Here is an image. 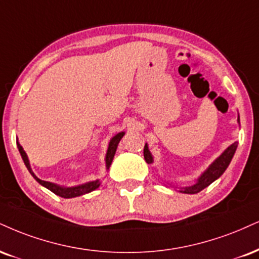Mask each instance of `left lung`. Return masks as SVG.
I'll return each instance as SVG.
<instances>
[{"label":"left lung","mask_w":259,"mask_h":259,"mask_svg":"<svg viewBox=\"0 0 259 259\" xmlns=\"http://www.w3.org/2000/svg\"><path fill=\"white\" fill-rule=\"evenodd\" d=\"M238 123H240L239 117H238ZM236 148H238V142L232 143L228 148L224 149L223 153L208 165L207 169L198 177L197 181H195L193 185L187 186V187L172 186L170 185V183H167V185L172 186L174 188H179V192L181 193H186V194H197V193L202 191L204 188H206L207 186H210L211 183L214 182V181L220 179V177L223 175V172L227 170V167L229 166L230 161H232L233 157H234ZM143 157H145V160L147 164H152L154 161L153 155H152L151 152H149L147 143H146L145 148H143Z\"/></svg>","instance_id":"8db88e82"}]
</instances>
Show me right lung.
<instances>
[{"label": "right lung", "instance_id": "obj_1", "mask_svg": "<svg viewBox=\"0 0 259 259\" xmlns=\"http://www.w3.org/2000/svg\"><path fill=\"white\" fill-rule=\"evenodd\" d=\"M124 132H120L116 134V135L113 136L110 140V143H108V148H107V152H106V157H105V163H106V170L108 171L110 169L111 164H112V160H113L114 158V154H116V151H117V147H118V143L121 140V138L124 136ZM17 146H18V149H19L20 152V155L21 158H23L24 160V164L25 166L27 167V170H29V172L32 175L33 179H35L37 182L39 183L40 186L46 187L47 189H49V191L54 193V194L59 195V197L61 198H76V197H80V195H84V194H88V193L95 191V189H98L100 185H101V181L100 180H95V181H90V182H87V183H83V185H78V186H73V187H64V186H60V185H57V183H53V182H48V181H43L37 177L35 174H33L32 169H31V165H30V161H29V158H27V154L25 153L24 148L21 147L20 143L18 142L17 140Z\"/></svg>", "mask_w": 259, "mask_h": 259}]
</instances>
